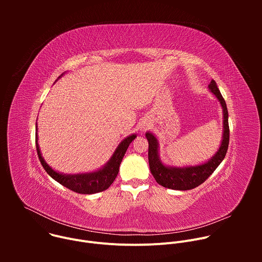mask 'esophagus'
<instances>
[{"mask_svg": "<svg viewBox=\"0 0 262 262\" xmlns=\"http://www.w3.org/2000/svg\"><path fill=\"white\" fill-rule=\"evenodd\" d=\"M148 126H149V123H148V121H146V120L142 121V122L140 123V125H139L140 130H145V129H147Z\"/></svg>", "mask_w": 262, "mask_h": 262, "instance_id": "34e87169", "label": "esophagus"}]
</instances>
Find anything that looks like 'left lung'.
I'll use <instances>...</instances> for the list:
<instances>
[{"label":"left lung","instance_id":"8db88e82","mask_svg":"<svg viewBox=\"0 0 262 262\" xmlns=\"http://www.w3.org/2000/svg\"><path fill=\"white\" fill-rule=\"evenodd\" d=\"M209 90L212 94L215 95L217 100L220 101L223 107V115H224V133L223 140L221 146L216 154L209 160L207 163L198 165V166H190L183 168L176 167H167L165 166L159 157V143L158 139L151 134L146 133V138L148 140V161L149 168H150L151 174L154 175L157 182L165 188L178 190V191H188L197 188L198 185L203 183L217 168V166L222 163L225 158L228 144H229V124H228V110L225 102V99L223 98L215 82L212 80L208 85Z\"/></svg>","mask_w":262,"mask_h":262}]
</instances>
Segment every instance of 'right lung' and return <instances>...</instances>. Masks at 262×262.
<instances>
[{"instance_id": "obj_1", "label": "right lung", "mask_w": 262, "mask_h": 262, "mask_svg": "<svg viewBox=\"0 0 262 262\" xmlns=\"http://www.w3.org/2000/svg\"><path fill=\"white\" fill-rule=\"evenodd\" d=\"M37 125V124H36ZM37 132V126H36ZM136 135H132L124 139L117 147L114 155L112 156L111 160L107 162V164L92 173H84V174H73V175H66L61 174L56 171H54L43 160L40 149L38 145V141H37V134H36V150L37 155H38L39 161L47 171V173L54 178L56 181L61 183L62 185L66 186L67 189L79 193V194H95L102 191H105L108 186L114 182L118 172L119 167L122 162V159L127 150L129 144L134 141L136 138Z\"/></svg>"}]
</instances>
